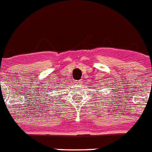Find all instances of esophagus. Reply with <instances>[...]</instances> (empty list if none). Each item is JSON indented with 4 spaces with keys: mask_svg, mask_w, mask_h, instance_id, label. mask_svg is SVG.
Listing matches in <instances>:
<instances>
[{
    "mask_svg": "<svg viewBox=\"0 0 152 152\" xmlns=\"http://www.w3.org/2000/svg\"><path fill=\"white\" fill-rule=\"evenodd\" d=\"M76 83L78 84V85H82V84H83V80H77V81L76 82Z\"/></svg>",
    "mask_w": 152,
    "mask_h": 152,
    "instance_id": "esophagus-1",
    "label": "esophagus"
}]
</instances>
